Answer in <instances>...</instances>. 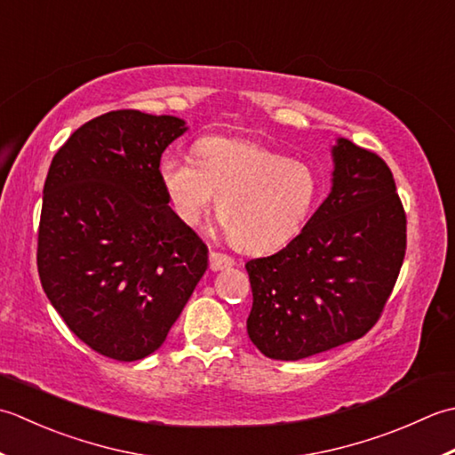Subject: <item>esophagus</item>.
I'll use <instances>...</instances> for the list:
<instances>
[{"instance_id": "1", "label": "esophagus", "mask_w": 455, "mask_h": 455, "mask_svg": "<svg viewBox=\"0 0 455 455\" xmlns=\"http://www.w3.org/2000/svg\"><path fill=\"white\" fill-rule=\"evenodd\" d=\"M235 261L226 253H220V251H210V268L212 271H221V268H228V267H234Z\"/></svg>"}]
</instances>
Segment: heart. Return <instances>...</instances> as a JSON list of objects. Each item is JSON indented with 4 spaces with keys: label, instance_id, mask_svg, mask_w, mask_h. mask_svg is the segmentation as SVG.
Returning a JSON list of instances; mask_svg holds the SVG:
<instances>
[{
    "label": "heart",
    "instance_id": "1",
    "mask_svg": "<svg viewBox=\"0 0 455 455\" xmlns=\"http://www.w3.org/2000/svg\"><path fill=\"white\" fill-rule=\"evenodd\" d=\"M156 172L176 216L188 226L198 224L218 196L221 226L247 253L291 241L320 194V176L310 164L247 139L202 137L194 156L164 153Z\"/></svg>",
    "mask_w": 455,
    "mask_h": 455
}]
</instances>
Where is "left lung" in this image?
<instances>
[{
	"label": "left lung",
	"instance_id": "obj_1",
	"mask_svg": "<svg viewBox=\"0 0 455 455\" xmlns=\"http://www.w3.org/2000/svg\"><path fill=\"white\" fill-rule=\"evenodd\" d=\"M331 192L279 253L251 259L247 333L263 355L299 361L375 326L406 251V214L381 156L339 137Z\"/></svg>",
	"mask_w": 455,
	"mask_h": 455
}]
</instances>
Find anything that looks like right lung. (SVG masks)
<instances>
[{
  "label": "right lung",
  "instance_id": "add662e5",
  "mask_svg": "<svg viewBox=\"0 0 455 455\" xmlns=\"http://www.w3.org/2000/svg\"><path fill=\"white\" fill-rule=\"evenodd\" d=\"M184 119L109 111L52 156L36 267L46 299L100 355L137 361L163 346L208 268V247L161 187L163 151Z\"/></svg>",
  "mask_w": 455,
  "mask_h": 455
}]
</instances>
